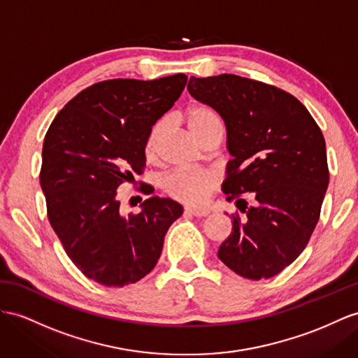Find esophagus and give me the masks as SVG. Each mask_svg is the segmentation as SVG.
<instances>
[{
  "label": "esophagus",
  "instance_id": "34e87169",
  "mask_svg": "<svg viewBox=\"0 0 358 358\" xmlns=\"http://www.w3.org/2000/svg\"><path fill=\"white\" fill-rule=\"evenodd\" d=\"M185 213L189 216H195V217H206L208 215L207 210H190V208H186Z\"/></svg>",
  "mask_w": 358,
  "mask_h": 358
}]
</instances>
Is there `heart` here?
<instances>
[{"instance_id": "heart-1", "label": "heart", "mask_w": 358, "mask_h": 358, "mask_svg": "<svg viewBox=\"0 0 358 358\" xmlns=\"http://www.w3.org/2000/svg\"><path fill=\"white\" fill-rule=\"evenodd\" d=\"M186 119L189 130L201 143H204L213 133H224L221 119L208 107L195 106L189 108ZM162 134L163 122L159 121L152 125L145 142V154L148 159H154L157 155ZM217 186V176L208 171H176L164 176L162 180V189L171 198L190 207L206 204Z\"/></svg>"}]
</instances>
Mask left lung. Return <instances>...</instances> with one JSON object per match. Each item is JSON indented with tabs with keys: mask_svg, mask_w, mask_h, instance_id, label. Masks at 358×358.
<instances>
[{
	"mask_svg": "<svg viewBox=\"0 0 358 358\" xmlns=\"http://www.w3.org/2000/svg\"><path fill=\"white\" fill-rule=\"evenodd\" d=\"M187 89L224 119L234 157L224 192L245 215H231L217 257L243 278H271L304 251L319 221L329 180L324 134L298 98L263 81L190 77Z\"/></svg>",
	"mask_w": 358,
	"mask_h": 358,
	"instance_id": "left-lung-1",
	"label": "left lung"
}]
</instances>
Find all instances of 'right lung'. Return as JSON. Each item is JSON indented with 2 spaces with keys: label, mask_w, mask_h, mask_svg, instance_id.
Segmentation results:
<instances>
[{
  "label": "right lung",
  "mask_w": 358,
  "mask_h": 358,
  "mask_svg": "<svg viewBox=\"0 0 358 358\" xmlns=\"http://www.w3.org/2000/svg\"><path fill=\"white\" fill-rule=\"evenodd\" d=\"M186 83L185 74L98 81L72 98L45 134L39 178L48 221L68 257L92 281L122 287L143 278L182 213L176 201L152 196L141 213L124 216L116 190L143 172L151 127ZM141 192L152 194L143 186Z\"/></svg>",
  "instance_id": "1"
}]
</instances>
